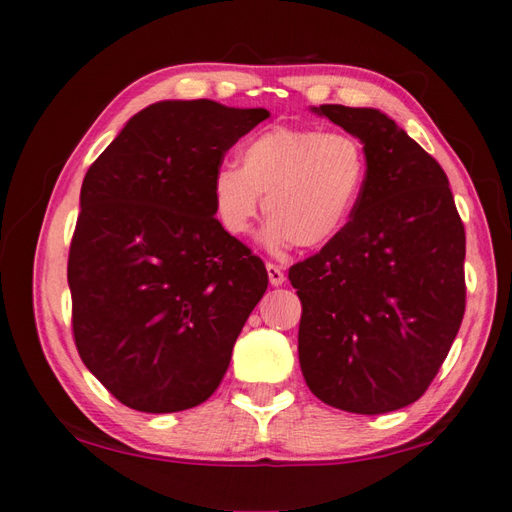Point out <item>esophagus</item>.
I'll list each match as a JSON object with an SVG mask.
<instances>
[{
	"label": "esophagus",
	"instance_id": "esophagus-1",
	"mask_svg": "<svg viewBox=\"0 0 512 512\" xmlns=\"http://www.w3.org/2000/svg\"><path fill=\"white\" fill-rule=\"evenodd\" d=\"M266 270H268V279H270V283L274 285V287H279V285H283L285 283V274H283V270H281V266H277V264H266Z\"/></svg>",
	"mask_w": 512,
	"mask_h": 512
}]
</instances>
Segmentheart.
<instances>
[{"mask_svg":"<svg viewBox=\"0 0 512 512\" xmlns=\"http://www.w3.org/2000/svg\"><path fill=\"white\" fill-rule=\"evenodd\" d=\"M368 166L363 142L346 131L274 125L244 142L240 168L222 166L214 175V212L227 233L244 235L264 196L268 248H318L346 227Z\"/></svg>","mask_w":512,"mask_h":512,"instance_id":"1","label":"heart"}]
</instances>
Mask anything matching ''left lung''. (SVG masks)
Masks as SVG:
<instances>
[{
	"instance_id": "left-lung-1",
	"label": "left lung",
	"mask_w": 512,
	"mask_h": 512,
	"mask_svg": "<svg viewBox=\"0 0 512 512\" xmlns=\"http://www.w3.org/2000/svg\"><path fill=\"white\" fill-rule=\"evenodd\" d=\"M368 153L346 227L290 268L298 359L324 404L381 415L435 381L465 313V227L435 157L372 108H313Z\"/></svg>"
}]
</instances>
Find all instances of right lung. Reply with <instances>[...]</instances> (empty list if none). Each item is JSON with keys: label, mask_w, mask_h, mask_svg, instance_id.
Instances as JSON below:
<instances>
[{"label": "right lung", "mask_w": 512, "mask_h": 512, "mask_svg": "<svg viewBox=\"0 0 512 512\" xmlns=\"http://www.w3.org/2000/svg\"><path fill=\"white\" fill-rule=\"evenodd\" d=\"M270 116L216 101H162L90 164L69 248L77 352L129 409L205 402L264 296L268 270L214 216L225 153Z\"/></svg>", "instance_id": "obj_1"}]
</instances>
